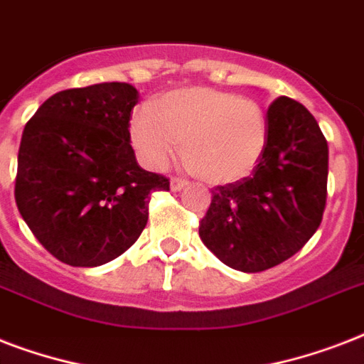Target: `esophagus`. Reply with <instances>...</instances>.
<instances>
[{"label": "esophagus", "mask_w": 364, "mask_h": 364, "mask_svg": "<svg viewBox=\"0 0 364 364\" xmlns=\"http://www.w3.org/2000/svg\"><path fill=\"white\" fill-rule=\"evenodd\" d=\"M170 187L171 191H181L183 187H187V181L185 179H181V177H171V181H170Z\"/></svg>", "instance_id": "34e87169"}]
</instances>
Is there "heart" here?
<instances>
[{
    "mask_svg": "<svg viewBox=\"0 0 364 364\" xmlns=\"http://www.w3.org/2000/svg\"><path fill=\"white\" fill-rule=\"evenodd\" d=\"M132 145L154 170L164 168L181 145V159L202 181H240L259 162L266 119L259 105L210 87L171 90L132 117Z\"/></svg>",
    "mask_w": 364,
    "mask_h": 364,
    "instance_id": "obj_1",
    "label": "heart"
}]
</instances>
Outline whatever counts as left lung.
Segmentation results:
<instances>
[{"instance_id":"1","label":"left lung","mask_w":364,"mask_h":364,"mask_svg":"<svg viewBox=\"0 0 364 364\" xmlns=\"http://www.w3.org/2000/svg\"><path fill=\"white\" fill-rule=\"evenodd\" d=\"M328 145L310 111L282 96L266 113V145L251 176L211 191L200 221L204 245L234 270H268L291 259L321 225Z\"/></svg>"}]
</instances>
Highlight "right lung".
I'll use <instances>...</instances> for the list:
<instances>
[{
	"label": "right lung",
	"mask_w": 364,
	"mask_h": 364,
	"mask_svg": "<svg viewBox=\"0 0 364 364\" xmlns=\"http://www.w3.org/2000/svg\"><path fill=\"white\" fill-rule=\"evenodd\" d=\"M139 94L128 82L62 90L26 122L14 200L48 253L92 268L122 255L147 225L154 191L170 179L145 171L130 145Z\"/></svg>",
	"instance_id": "add662e5"
}]
</instances>
